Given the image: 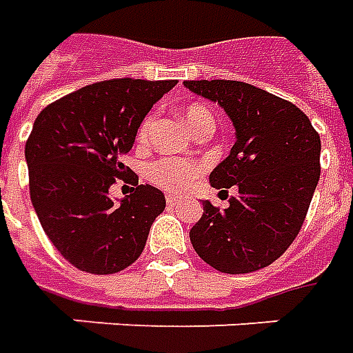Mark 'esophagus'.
Returning a JSON list of instances; mask_svg holds the SVG:
<instances>
[{"label": "esophagus", "mask_w": 353, "mask_h": 353, "mask_svg": "<svg viewBox=\"0 0 353 353\" xmlns=\"http://www.w3.org/2000/svg\"><path fill=\"white\" fill-rule=\"evenodd\" d=\"M181 203H182V199L179 196H172V194L167 196V205H171V207H179Z\"/></svg>", "instance_id": "34e87169"}]
</instances>
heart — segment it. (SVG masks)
<instances>
[{
    "label": "heart",
    "instance_id": "obj_1",
    "mask_svg": "<svg viewBox=\"0 0 353 353\" xmlns=\"http://www.w3.org/2000/svg\"><path fill=\"white\" fill-rule=\"evenodd\" d=\"M205 119H212V116L211 112L203 106H190L182 112V121L186 123L188 129H192L199 121H205ZM150 125H152V119H146V123L142 125L141 134H146ZM199 171L201 169L196 163L176 159V157H163V159H157L154 163H150L146 174H148L150 181L157 186H161V188L171 190V192H182L196 181Z\"/></svg>",
    "mask_w": 353,
    "mask_h": 353
}]
</instances>
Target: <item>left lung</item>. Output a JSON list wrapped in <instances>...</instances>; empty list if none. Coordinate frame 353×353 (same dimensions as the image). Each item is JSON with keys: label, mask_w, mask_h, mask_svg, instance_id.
Segmentation results:
<instances>
[{"label": "left lung", "mask_w": 353, "mask_h": 353, "mask_svg": "<svg viewBox=\"0 0 353 353\" xmlns=\"http://www.w3.org/2000/svg\"><path fill=\"white\" fill-rule=\"evenodd\" d=\"M219 104L236 129V144L209 174L212 188L236 186L226 209L203 199L190 241L209 266L249 274L277 261L306 219L319 181L321 141L291 102L243 81H184Z\"/></svg>", "instance_id": "1"}]
</instances>
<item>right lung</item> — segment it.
<instances>
[{"label": "right lung", "mask_w": 353, "mask_h": 353, "mask_svg": "<svg viewBox=\"0 0 353 353\" xmlns=\"http://www.w3.org/2000/svg\"><path fill=\"white\" fill-rule=\"evenodd\" d=\"M174 85V79L101 81L36 117L24 148L30 197L43 232L76 268L116 274L144 251L165 209L163 192L137 182L132 194L116 199L110 186L127 172L121 157L142 119Z\"/></svg>", "instance_id": "1"}]
</instances>
